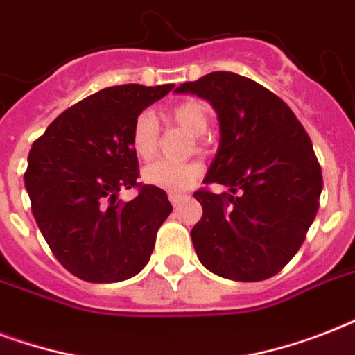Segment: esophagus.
<instances>
[{"instance_id": "obj_1", "label": "esophagus", "mask_w": 355, "mask_h": 355, "mask_svg": "<svg viewBox=\"0 0 355 355\" xmlns=\"http://www.w3.org/2000/svg\"><path fill=\"white\" fill-rule=\"evenodd\" d=\"M188 199L186 195H180V193H169V200H171L173 206H178L180 202H184V200Z\"/></svg>"}]
</instances>
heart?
Returning a JSON list of instances; mask_svg holds the SVG:
<instances>
[{
	"instance_id": "obj_1",
	"label": "heart",
	"mask_w": 355,
	"mask_h": 355,
	"mask_svg": "<svg viewBox=\"0 0 355 355\" xmlns=\"http://www.w3.org/2000/svg\"><path fill=\"white\" fill-rule=\"evenodd\" d=\"M166 118L193 136H202L210 127V114L199 101H184L175 105L166 112ZM158 123L150 112H141L134 119L130 130V145L138 158L150 160L158 149ZM199 164H169L155 162L144 169V180L150 186L166 189L171 193H180L200 177Z\"/></svg>"
}]
</instances>
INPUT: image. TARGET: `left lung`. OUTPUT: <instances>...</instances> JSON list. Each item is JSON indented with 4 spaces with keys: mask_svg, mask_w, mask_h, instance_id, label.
Masks as SVG:
<instances>
[{
    "mask_svg": "<svg viewBox=\"0 0 355 355\" xmlns=\"http://www.w3.org/2000/svg\"><path fill=\"white\" fill-rule=\"evenodd\" d=\"M177 94L210 103L219 149L199 189L202 217L191 230L200 263L237 282L267 280L302 247L319 210L322 171L302 123L272 92L230 71L184 83Z\"/></svg>",
    "mask_w": 355,
    "mask_h": 355,
    "instance_id": "8db88e82",
    "label": "left lung"
}]
</instances>
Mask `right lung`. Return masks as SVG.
Segmentation results:
<instances>
[{
	"instance_id": "right-lung-1",
	"label": "right lung",
	"mask_w": 355,
	"mask_h": 355,
	"mask_svg": "<svg viewBox=\"0 0 355 355\" xmlns=\"http://www.w3.org/2000/svg\"><path fill=\"white\" fill-rule=\"evenodd\" d=\"M175 85L105 88L64 110L31 147L25 189L55 258L80 280L112 284L144 269L173 206L138 184L134 119ZM139 188L128 203L121 189Z\"/></svg>"
}]
</instances>
